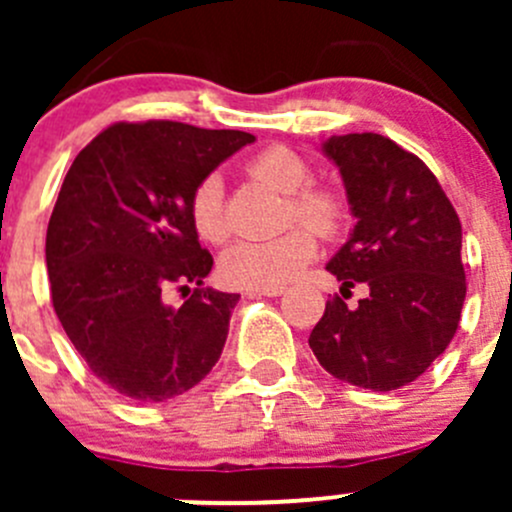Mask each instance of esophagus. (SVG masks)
Segmentation results:
<instances>
[{
  "mask_svg": "<svg viewBox=\"0 0 512 512\" xmlns=\"http://www.w3.org/2000/svg\"><path fill=\"white\" fill-rule=\"evenodd\" d=\"M250 294H265V297H282V294H285V287H257V289H250Z\"/></svg>",
  "mask_w": 512,
  "mask_h": 512,
  "instance_id": "34e87169",
  "label": "esophagus"
}]
</instances>
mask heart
Listing matches in <instances>:
<instances>
[{
  "label": "heart",
  "instance_id": "heart-1",
  "mask_svg": "<svg viewBox=\"0 0 512 512\" xmlns=\"http://www.w3.org/2000/svg\"><path fill=\"white\" fill-rule=\"evenodd\" d=\"M247 173L275 193L287 195V223L307 225L317 235H334L344 223V198L332 185H309L312 168L299 153L285 146H272L247 163ZM190 223L205 242H220L230 235V223L223 203L220 175H205L195 185L188 203ZM292 227L270 240H242L227 247L220 257V275L235 287H282L307 267L317 252L312 232Z\"/></svg>",
  "mask_w": 512,
  "mask_h": 512
}]
</instances>
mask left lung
I'll use <instances>...</instances> for the list:
<instances>
[{
	"label": "left lung",
	"instance_id": "obj_1",
	"mask_svg": "<svg viewBox=\"0 0 512 512\" xmlns=\"http://www.w3.org/2000/svg\"><path fill=\"white\" fill-rule=\"evenodd\" d=\"M322 153L342 173L356 218L327 270L342 296L359 281L370 294L356 308L327 299L309 347L334 379L401 389L446 352L461 322V220L426 163L386 136H332Z\"/></svg>",
	"mask_w": 512,
	"mask_h": 512
}]
</instances>
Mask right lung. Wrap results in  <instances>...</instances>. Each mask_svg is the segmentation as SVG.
Wrapping results in <instances>:
<instances>
[{"instance_id":"1","label":"right lung","mask_w":512,"mask_h":512,"mask_svg":"<svg viewBox=\"0 0 512 512\" xmlns=\"http://www.w3.org/2000/svg\"><path fill=\"white\" fill-rule=\"evenodd\" d=\"M252 141L178 121L116 123L71 163L46 230L51 302L76 352L116 394L156 404L218 364L240 294L203 287L213 255L188 203ZM173 286L189 297L180 308L167 304Z\"/></svg>"}]
</instances>
